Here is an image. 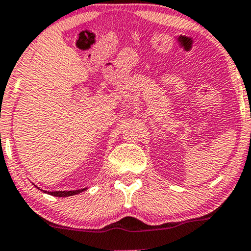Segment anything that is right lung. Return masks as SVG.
<instances>
[{"instance_id": "add662e5", "label": "right lung", "mask_w": 251, "mask_h": 251, "mask_svg": "<svg viewBox=\"0 0 251 251\" xmlns=\"http://www.w3.org/2000/svg\"><path fill=\"white\" fill-rule=\"evenodd\" d=\"M85 190L87 189L74 190V191H53V192H47V193H49V195L54 196V197H69V196H74V195H77V193L83 192V191H85Z\"/></svg>"}]
</instances>
